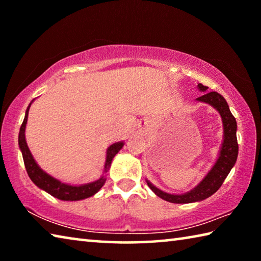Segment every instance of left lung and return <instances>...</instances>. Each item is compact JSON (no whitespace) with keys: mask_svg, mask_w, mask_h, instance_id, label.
<instances>
[{"mask_svg":"<svg viewBox=\"0 0 261 261\" xmlns=\"http://www.w3.org/2000/svg\"><path fill=\"white\" fill-rule=\"evenodd\" d=\"M198 88H199V91L205 92V93L199 98H197V101L211 105L221 115L223 123V141L220 148L219 158L214 163V166L211 168V170L202 178V180H200V183L187 193H167L154 187L149 180L146 179L149 189L158 197L162 198L166 201L174 202V204H190V202L201 201L211 197L212 194H214L221 188L228 174L230 173L231 168L235 166L238 155V144L236 137L237 123L236 118L232 116L230 109H229L226 99L219 94L218 92H206L208 87L204 86L202 84H198Z\"/></svg>","mask_w":261,"mask_h":261,"instance_id":"8db88e82","label":"left lung"}]
</instances>
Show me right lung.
I'll list each match as a JSON object with an SVG mask.
<instances>
[{"label": "right lung", "instance_id": "right-lung-1", "mask_svg": "<svg viewBox=\"0 0 261 261\" xmlns=\"http://www.w3.org/2000/svg\"><path fill=\"white\" fill-rule=\"evenodd\" d=\"M32 102L29 105L28 109H26L23 124L20 126L19 135H18L19 148L21 151V154H23L24 165L26 168V171H28L29 174V177L38 188H40L41 190H45L46 192L51 194L53 197H55L60 200H65V201L83 200V199H86L88 197L94 196V194L103 187V184L106 182V175L101 176L99 179L94 180V182L82 184V185H70V184L61 182V180L54 178L53 176L48 175L46 171H43L41 168L38 166V163L35 162L25 139V127H26V123H28L29 110ZM123 146H124V143H123V141H118V143L110 145L108 147L107 155H106V162H105V170H103L105 174H107V171L110 168V165H112L114 156L121 151V148Z\"/></svg>", "mask_w": 261, "mask_h": 261}]
</instances>
